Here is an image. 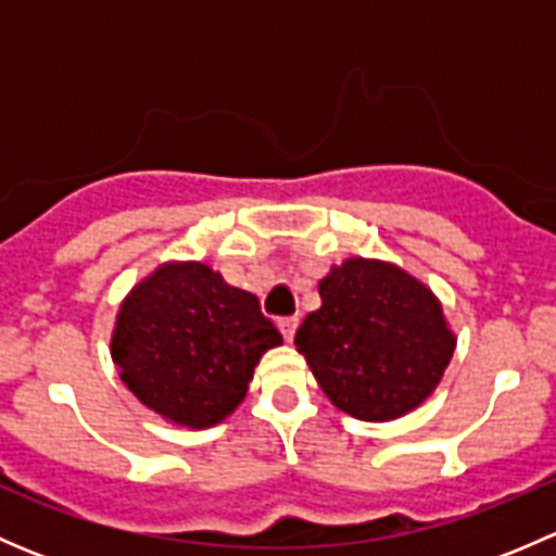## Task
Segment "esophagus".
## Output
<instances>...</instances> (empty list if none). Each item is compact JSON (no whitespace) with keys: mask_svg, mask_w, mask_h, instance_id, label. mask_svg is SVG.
<instances>
[{"mask_svg":"<svg viewBox=\"0 0 556 556\" xmlns=\"http://www.w3.org/2000/svg\"><path fill=\"white\" fill-rule=\"evenodd\" d=\"M277 325H279V333L285 336V341H293L295 328H299V317H282Z\"/></svg>","mask_w":556,"mask_h":556,"instance_id":"obj_1","label":"esophagus"}]
</instances>
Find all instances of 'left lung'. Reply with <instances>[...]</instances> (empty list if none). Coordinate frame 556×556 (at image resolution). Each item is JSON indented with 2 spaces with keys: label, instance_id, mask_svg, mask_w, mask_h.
Listing matches in <instances>:
<instances>
[{
  "label": "left lung",
  "instance_id": "left-lung-1",
  "mask_svg": "<svg viewBox=\"0 0 556 556\" xmlns=\"http://www.w3.org/2000/svg\"><path fill=\"white\" fill-rule=\"evenodd\" d=\"M317 290L323 304L295 346L328 401L366 422L422 406L457 346L439 295L397 263L361 255L330 266Z\"/></svg>",
  "mask_w": 556,
  "mask_h": 556
}]
</instances>
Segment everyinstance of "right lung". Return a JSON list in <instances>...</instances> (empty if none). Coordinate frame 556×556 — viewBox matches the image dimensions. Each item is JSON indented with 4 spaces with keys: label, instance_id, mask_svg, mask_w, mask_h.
Returning a JSON list of instances; mask_svg holds the SVG:
<instances>
[{
    "label": "right lung",
    "instance_id": "obj_1",
    "mask_svg": "<svg viewBox=\"0 0 556 556\" xmlns=\"http://www.w3.org/2000/svg\"><path fill=\"white\" fill-rule=\"evenodd\" d=\"M279 344L255 295L210 263L166 261L117 306L110 355L142 406L204 430L237 412L261 357Z\"/></svg>",
    "mask_w": 556,
    "mask_h": 556
}]
</instances>
